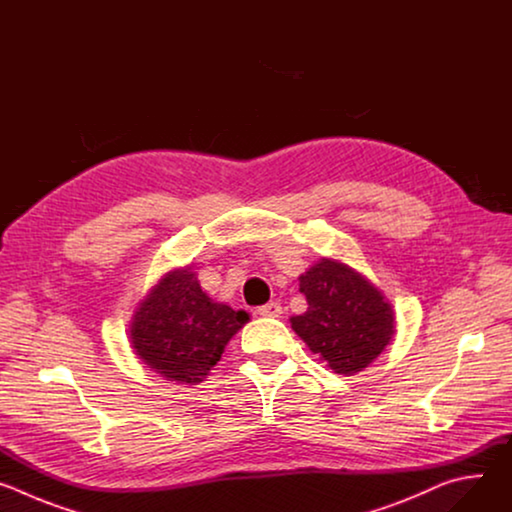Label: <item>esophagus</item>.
<instances>
[{
    "label": "esophagus",
    "mask_w": 512,
    "mask_h": 512,
    "mask_svg": "<svg viewBox=\"0 0 512 512\" xmlns=\"http://www.w3.org/2000/svg\"><path fill=\"white\" fill-rule=\"evenodd\" d=\"M257 314L265 316V318H277L281 314V304L279 302H269L265 306H259Z\"/></svg>",
    "instance_id": "34e87169"
}]
</instances>
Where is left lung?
I'll return each mask as SVG.
<instances>
[{
	"label": "left lung",
	"instance_id": "8db88e82",
	"mask_svg": "<svg viewBox=\"0 0 512 512\" xmlns=\"http://www.w3.org/2000/svg\"><path fill=\"white\" fill-rule=\"evenodd\" d=\"M300 291L308 310L289 318L291 328L334 373L350 377L364 371L393 340V306L346 263L322 257L300 275Z\"/></svg>",
	"mask_w": 512,
	"mask_h": 512
}]
</instances>
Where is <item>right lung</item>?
<instances>
[{"label": "right lung", "mask_w": 512, "mask_h": 512, "mask_svg": "<svg viewBox=\"0 0 512 512\" xmlns=\"http://www.w3.org/2000/svg\"><path fill=\"white\" fill-rule=\"evenodd\" d=\"M247 322V312L208 298L188 265L168 271L141 300L129 326V342L160 377L196 385Z\"/></svg>", "instance_id": "1"}]
</instances>
